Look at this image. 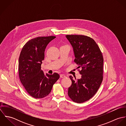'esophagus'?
<instances>
[{
    "instance_id": "obj_1",
    "label": "esophagus",
    "mask_w": 126,
    "mask_h": 126,
    "mask_svg": "<svg viewBox=\"0 0 126 126\" xmlns=\"http://www.w3.org/2000/svg\"><path fill=\"white\" fill-rule=\"evenodd\" d=\"M60 77L62 78H63L66 77V76H65V75H64V74H61V75H60Z\"/></svg>"
}]
</instances>
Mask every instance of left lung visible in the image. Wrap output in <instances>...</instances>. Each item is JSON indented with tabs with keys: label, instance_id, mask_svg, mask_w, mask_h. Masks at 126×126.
Wrapping results in <instances>:
<instances>
[{
	"label": "left lung",
	"instance_id": "left-lung-1",
	"mask_svg": "<svg viewBox=\"0 0 126 126\" xmlns=\"http://www.w3.org/2000/svg\"><path fill=\"white\" fill-rule=\"evenodd\" d=\"M73 48L75 63L81 75L80 79H73L68 94L72 100L83 103L91 98L98 90L103 80V57L94 40L82 35H66Z\"/></svg>",
	"mask_w": 126,
	"mask_h": 126
}]
</instances>
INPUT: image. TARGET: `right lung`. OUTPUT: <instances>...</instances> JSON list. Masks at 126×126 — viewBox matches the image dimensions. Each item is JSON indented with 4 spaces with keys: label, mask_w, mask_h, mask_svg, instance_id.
<instances>
[{
    "label": "right lung",
    "mask_w": 126,
    "mask_h": 126,
    "mask_svg": "<svg viewBox=\"0 0 126 126\" xmlns=\"http://www.w3.org/2000/svg\"><path fill=\"white\" fill-rule=\"evenodd\" d=\"M56 37H38L27 42L19 58L18 71L21 82L28 93L35 98H42L49 94L53 85L60 78L54 73L45 75L41 70L45 49Z\"/></svg>",
    "instance_id": "1"
}]
</instances>
